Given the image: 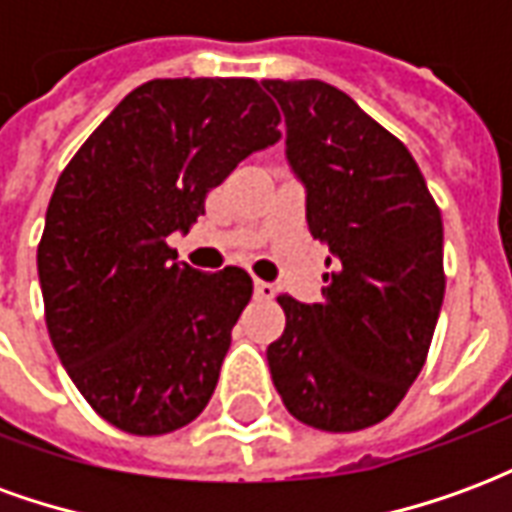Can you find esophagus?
<instances>
[{
    "instance_id": "34e87169",
    "label": "esophagus",
    "mask_w": 512,
    "mask_h": 512,
    "mask_svg": "<svg viewBox=\"0 0 512 512\" xmlns=\"http://www.w3.org/2000/svg\"><path fill=\"white\" fill-rule=\"evenodd\" d=\"M274 293H277V288H274L271 282H260V279H255V299L268 301L274 299Z\"/></svg>"
}]
</instances>
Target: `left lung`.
I'll return each mask as SVG.
<instances>
[{
    "mask_svg": "<svg viewBox=\"0 0 512 512\" xmlns=\"http://www.w3.org/2000/svg\"><path fill=\"white\" fill-rule=\"evenodd\" d=\"M307 189L312 238L329 246L323 299L277 296L268 345L282 403L310 428L351 433L397 408L428 359L444 301V227L408 147L318 79H266Z\"/></svg>",
    "mask_w": 512,
    "mask_h": 512,
    "instance_id": "left-lung-1",
    "label": "left lung"
}]
</instances>
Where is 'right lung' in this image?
Segmentation results:
<instances>
[{"label": "right lung", "mask_w": 512, "mask_h": 512, "mask_svg": "<svg viewBox=\"0 0 512 512\" xmlns=\"http://www.w3.org/2000/svg\"><path fill=\"white\" fill-rule=\"evenodd\" d=\"M279 109L255 79H153L62 169L38 244L46 326L84 400L115 428L161 436L208 406L252 277L175 263L205 197L274 145Z\"/></svg>", "instance_id": "right-lung-1"}]
</instances>
